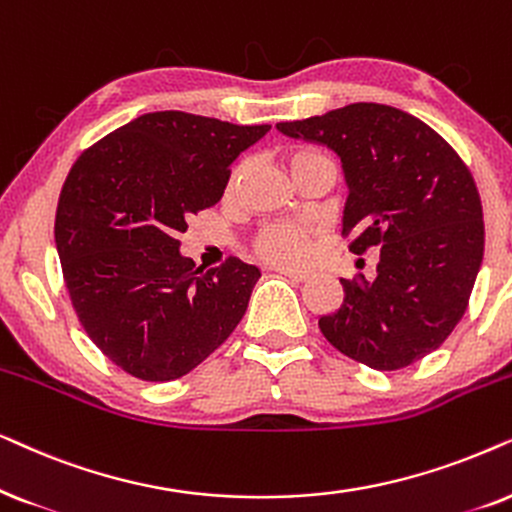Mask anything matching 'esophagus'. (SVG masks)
<instances>
[{
    "label": "esophagus",
    "instance_id": "1",
    "mask_svg": "<svg viewBox=\"0 0 512 512\" xmlns=\"http://www.w3.org/2000/svg\"><path fill=\"white\" fill-rule=\"evenodd\" d=\"M276 271L281 276L290 278V281H295V283H304L306 278H309V271H297V269H276Z\"/></svg>",
    "mask_w": 512,
    "mask_h": 512
}]
</instances>
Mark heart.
<instances>
[{
  "instance_id": "1",
  "label": "heart",
  "mask_w": 512,
  "mask_h": 512,
  "mask_svg": "<svg viewBox=\"0 0 512 512\" xmlns=\"http://www.w3.org/2000/svg\"><path fill=\"white\" fill-rule=\"evenodd\" d=\"M311 156L320 154L313 152V149H297L290 156V166H295V163L304 159H311ZM238 175L241 173H234L229 187H236ZM311 236L313 227H309V224L269 222L252 238V250H255V255L260 260L276 264V267H299L311 255Z\"/></svg>"
}]
</instances>
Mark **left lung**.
Here are the masks:
<instances>
[{"mask_svg": "<svg viewBox=\"0 0 512 512\" xmlns=\"http://www.w3.org/2000/svg\"><path fill=\"white\" fill-rule=\"evenodd\" d=\"M276 128L342 159V234L356 255L379 248L377 278H342L344 302L318 320L320 332L372 370L417 363L452 335L482 264L485 222L468 166L424 121L377 102Z\"/></svg>", "mask_w": 512, "mask_h": 512, "instance_id": "8db88e82", "label": "left lung"}]
</instances>
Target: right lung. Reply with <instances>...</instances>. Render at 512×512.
Wrapping results in <instances>:
<instances>
[{
  "mask_svg": "<svg viewBox=\"0 0 512 512\" xmlns=\"http://www.w3.org/2000/svg\"><path fill=\"white\" fill-rule=\"evenodd\" d=\"M269 128L168 109L74 161L56 210L60 267L86 335L131 377H185L241 323L260 269L227 257L203 271L177 236L222 199L229 166Z\"/></svg>",
  "mask_w": 512,
  "mask_h": 512,
  "instance_id": "obj_1",
  "label": "right lung"
}]
</instances>
